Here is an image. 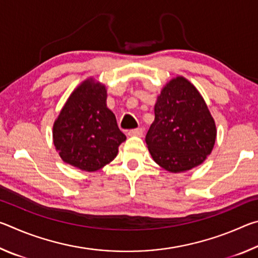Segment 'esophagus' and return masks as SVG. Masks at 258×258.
Instances as JSON below:
<instances>
[{"label":"esophagus","instance_id":"esophagus-1","mask_svg":"<svg viewBox=\"0 0 258 258\" xmlns=\"http://www.w3.org/2000/svg\"><path fill=\"white\" fill-rule=\"evenodd\" d=\"M143 133H145V130H143L142 127L133 128V130L128 131V135H131V137H142Z\"/></svg>","mask_w":258,"mask_h":258}]
</instances>
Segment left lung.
Returning <instances> with one entry per match:
<instances>
[{"instance_id":"obj_1","label":"left lung","mask_w":258,"mask_h":258,"mask_svg":"<svg viewBox=\"0 0 258 258\" xmlns=\"http://www.w3.org/2000/svg\"><path fill=\"white\" fill-rule=\"evenodd\" d=\"M215 139V123L202 95L185 78H174L157 100L146 135L152 158L168 172L187 171L206 159Z\"/></svg>"}]
</instances>
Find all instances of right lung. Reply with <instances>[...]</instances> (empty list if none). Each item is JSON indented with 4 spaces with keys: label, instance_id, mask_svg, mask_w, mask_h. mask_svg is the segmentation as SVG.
<instances>
[{
    "label": "right lung",
    "instance_id": "1",
    "mask_svg": "<svg viewBox=\"0 0 258 258\" xmlns=\"http://www.w3.org/2000/svg\"><path fill=\"white\" fill-rule=\"evenodd\" d=\"M104 86L93 80L74 91L53 126V142L64 163L94 172L117 156L126 140L106 104Z\"/></svg>",
    "mask_w": 258,
    "mask_h": 258
}]
</instances>
